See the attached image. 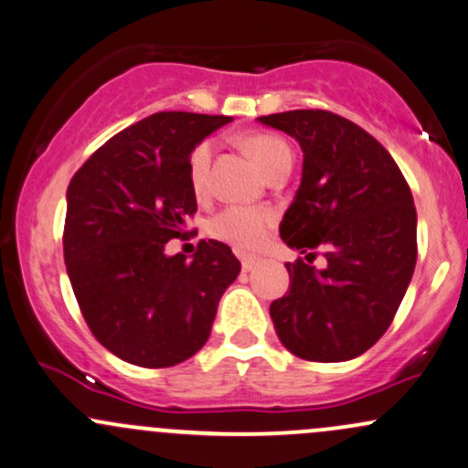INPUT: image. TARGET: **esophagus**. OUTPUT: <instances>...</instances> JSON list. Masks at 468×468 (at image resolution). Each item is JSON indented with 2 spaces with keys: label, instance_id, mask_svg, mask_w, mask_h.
Instances as JSON below:
<instances>
[{
  "label": "esophagus",
  "instance_id": "1",
  "mask_svg": "<svg viewBox=\"0 0 468 468\" xmlns=\"http://www.w3.org/2000/svg\"><path fill=\"white\" fill-rule=\"evenodd\" d=\"M255 264H258V258H242L244 271H250V269H255Z\"/></svg>",
  "mask_w": 468,
  "mask_h": 468
}]
</instances>
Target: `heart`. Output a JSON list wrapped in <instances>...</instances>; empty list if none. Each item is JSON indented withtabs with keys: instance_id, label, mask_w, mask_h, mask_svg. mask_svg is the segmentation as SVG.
<instances>
[{
	"instance_id": "1",
	"label": "heart",
	"mask_w": 468,
	"mask_h": 468,
	"mask_svg": "<svg viewBox=\"0 0 468 468\" xmlns=\"http://www.w3.org/2000/svg\"><path fill=\"white\" fill-rule=\"evenodd\" d=\"M242 144L258 161L264 172H271L284 161H292V147L284 139L267 132L244 136ZM210 159H213V144L201 141L199 145L190 152L188 159V179L197 195L206 193L208 188V172ZM273 213L258 206H229L218 213L210 221V233L221 242L230 244L238 250H258L267 242L269 230L273 229Z\"/></svg>"
}]
</instances>
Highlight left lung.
<instances>
[{
  "instance_id": "left-lung-1",
  "label": "left lung",
  "mask_w": 468,
  "mask_h": 468,
  "mask_svg": "<svg viewBox=\"0 0 468 468\" xmlns=\"http://www.w3.org/2000/svg\"><path fill=\"white\" fill-rule=\"evenodd\" d=\"M303 150V176L280 221V238L316 270L287 262L289 293L273 300L278 338L300 358L350 361L370 350L399 309L417 262L410 188L375 136L324 110L258 118Z\"/></svg>"
}]
</instances>
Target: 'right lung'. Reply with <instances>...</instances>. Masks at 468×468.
<instances>
[{
    "instance_id": "right-lung-1",
    "label": "right lung",
    "mask_w": 468,
    "mask_h": 468,
    "mask_svg": "<svg viewBox=\"0 0 468 468\" xmlns=\"http://www.w3.org/2000/svg\"><path fill=\"white\" fill-rule=\"evenodd\" d=\"M230 116L159 112L118 132L67 188L65 264L91 334L141 367H170L208 341L239 260L218 239L193 260L165 253L197 197L188 159Z\"/></svg>"
}]
</instances>
